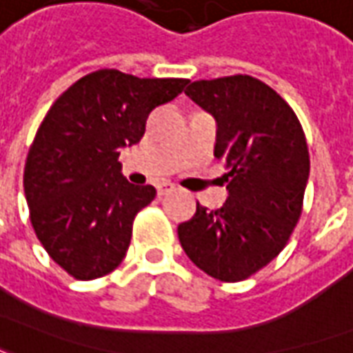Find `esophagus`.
Masks as SVG:
<instances>
[{
  "mask_svg": "<svg viewBox=\"0 0 353 353\" xmlns=\"http://www.w3.org/2000/svg\"><path fill=\"white\" fill-rule=\"evenodd\" d=\"M174 189H176V187H174L172 183H168V181L157 185V192H159V196H164V194H168V192H172Z\"/></svg>",
  "mask_w": 353,
  "mask_h": 353,
  "instance_id": "1",
  "label": "esophagus"
}]
</instances>
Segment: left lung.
Returning <instances> with one entry per match:
<instances>
[{"instance_id":"left-lung-1","label":"left lung","mask_w":353,"mask_h":353,"mask_svg":"<svg viewBox=\"0 0 353 353\" xmlns=\"http://www.w3.org/2000/svg\"><path fill=\"white\" fill-rule=\"evenodd\" d=\"M185 94L217 121L215 159L229 199L217 210L196 202L177 227L187 257L208 276L242 281L285 248L303 214L310 154L295 111L252 75L194 81Z\"/></svg>"}]
</instances>
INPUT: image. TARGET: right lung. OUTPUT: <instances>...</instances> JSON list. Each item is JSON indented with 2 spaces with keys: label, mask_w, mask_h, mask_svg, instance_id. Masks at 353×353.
Wrapping results in <instances>:
<instances>
[{
  "label": "right lung",
  "mask_w": 353,
  "mask_h": 353,
  "mask_svg": "<svg viewBox=\"0 0 353 353\" xmlns=\"http://www.w3.org/2000/svg\"><path fill=\"white\" fill-rule=\"evenodd\" d=\"M187 83L98 70L75 81L39 124L24 166L30 221L75 280H96L123 263L134 217L157 191L124 179L121 147L138 143L149 113Z\"/></svg>",
  "instance_id": "obj_1"
}]
</instances>
